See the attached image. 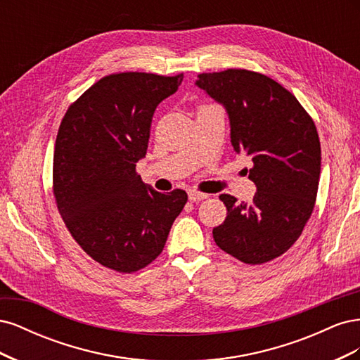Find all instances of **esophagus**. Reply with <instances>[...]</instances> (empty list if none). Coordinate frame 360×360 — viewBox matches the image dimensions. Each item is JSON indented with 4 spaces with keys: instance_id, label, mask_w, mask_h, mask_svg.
Here are the masks:
<instances>
[{
    "instance_id": "esophagus-1",
    "label": "esophagus",
    "mask_w": 360,
    "mask_h": 360,
    "mask_svg": "<svg viewBox=\"0 0 360 360\" xmlns=\"http://www.w3.org/2000/svg\"><path fill=\"white\" fill-rule=\"evenodd\" d=\"M188 195H189V201L191 202H198V201H202V200H205L207 197H209V195L197 192V191H189Z\"/></svg>"
}]
</instances>
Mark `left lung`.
I'll list each match as a JSON object with an SVG mask.
<instances>
[{"instance_id":"1","label":"left lung","mask_w":360,"mask_h":360,"mask_svg":"<svg viewBox=\"0 0 360 360\" xmlns=\"http://www.w3.org/2000/svg\"><path fill=\"white\" fill-rule=\"evenodd\" d=\"M195 85L225 108L234 151L254 162V200L221 195L228 213L213 228L214 242L246 264L267 263L294 245L314 210L321 169L317 129L296 97L266 75L228 69L201 73Z\"/></svg>"}]
</instances>
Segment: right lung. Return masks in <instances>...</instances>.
I'll use <instances>...</instances> for the list:
<instances>
[{
    "label": "right lung",
    "mask_w": 360,
    "mask_h": 360,
    "mask_svg": "<svg viewBox=\"0 0 360 360\" xmlns=\"http://www.w3.org/2000/svg\"><path fill=\"white\" fill-rule=\"evenodd\" d=\"M183 75L126 72L105 76L70 105L53 151V195L78 245L120 274L144 269L163 250L188 201L155 191L135 168L146 158L158 105Z\"/></svg>",
    "instance_id": "obj_1"
}]
</instances>
